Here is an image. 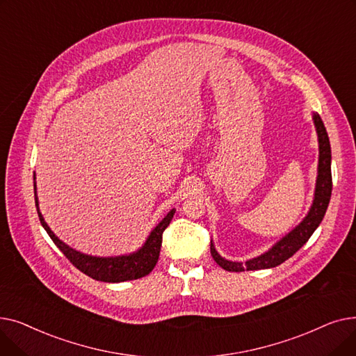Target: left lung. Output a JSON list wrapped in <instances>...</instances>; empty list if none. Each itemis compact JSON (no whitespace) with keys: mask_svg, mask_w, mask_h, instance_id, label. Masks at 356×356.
<instances>
[{"mask_svg":"<svg viewBox=\"0 0 356 356\" xmlns=\"http://www.w3.org/2000/svg\"><path fill=\"white\" fill-rule=\"evenodd\" d=\"M317 137H319V170H317V181H316V192H314V200L310 208V212L303 219L300 225L296 227L289 235H286L282 241L267 251L266 254L259 255L257 258L248 259L247 263H234V261L223 259L215 250L213 244L211 242V254L216 264L220 266L227 271H251V270H264V268H273L277 267L286 259L293 257L298 250H300L312 234L316 231V228L321 225V222L326 213L327 204L332 195V170H330V143L326 133V128L323 125V121L321 120L319 114L313 115Z\"/></svg>","mask_w":356,"mask_h":356,"instance_id":"8db88e82","label":"left lung"}]
</instances>
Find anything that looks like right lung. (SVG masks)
Masks as SVG:
<instances>
[{"label":"right lung","instance_id":"right-lung-1","mask_svg":"<svg viewBox=\"0 0 356 356\" xmlns=\"http://www.w3.org/2000/svg\"><path fill=\"white\" fill-rule=\"evenodd\" d=\"M34 180H35V175H34ZM34 199H35L37 213H39L43 228L46 229V232L49 234V236L51 238L54 244L58 245V248L65 254V257L83 274L89 275L93 280H98V282H105V283L128 282V280H137L152 273V270L156 267L159 261L163 232L168 227V223L172 222L173 215L176 212L175 209H172L167 213V216L152 231V234H149L143 248L138 250L137 252L129 254V255H121V257L99 258V257L81 254L76 250H72L51 232V229L47 227V223L44 222L39 211V202H37V193H35V181H34Z\"/></svg>","mask_w":356,"mask_h":356}]
</instances>
